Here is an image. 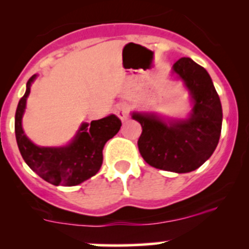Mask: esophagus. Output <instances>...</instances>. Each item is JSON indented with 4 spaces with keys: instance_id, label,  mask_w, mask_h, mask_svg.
<instances>
[{
    "instance_id": "1",
    "label": "esophagus",
    "mask_w": 249,
    "mask_h": 249,
    "mask_svg": "<svg viewBox=\"0 0 249 249\" xmlns=\"http://www.w3.org/2000/svg\"><path fill=\"white\" fill-rule=\"evenodd\" d=\"M115 114L120 118V119L124 122V120L127 119L129 117V106H127L125 102L123 104H119L117 107H115Z\"/></svg>"
}]
</instances>
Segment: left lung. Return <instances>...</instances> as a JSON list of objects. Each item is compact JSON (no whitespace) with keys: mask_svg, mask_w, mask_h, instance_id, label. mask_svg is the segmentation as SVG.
I'll return each instance as SVG.
<instances>
[{"mask_svg":"<svg viewBox=\"0 0 249 249\" xmlns=\"http://www.w3.org/2000/svg\"><path fill=\"white\" fill-rule=\"evenodd\" d=\"M175 80L188 90L192 110L185 118H169L154 112H132L142 126L139 149L150 166L187 173L210 159L219 142L223 110L208 72L190 57H180L172 66Z\"/></svg>","mask_w":249,"mask_h":249,"instance_id":"8db88e82","label":"left lung"}]
</instances>
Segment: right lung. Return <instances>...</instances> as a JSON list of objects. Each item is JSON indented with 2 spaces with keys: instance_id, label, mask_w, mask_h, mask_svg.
<instances>
[{
  "instance_id": "obj_1",
  "label": "right lung",
  "mask_w": 249,
  "mask_h": 249,
  "mask_svg": "<svg viewBox=\"0 0 249 249\" xmlns=\"http://www.w3.org/2000/svg\"><path fill=\"white\" fill-rule=\"evenodd\" d=\"M34 74L26 83V91L16 112V139L20 154L30 169L53 185L73 187L89 179L101 169L102 150L108 140L118 134L122 122L114 114L91 123H82L70 143L61 147H41L32 142L22 129V117Z\"/></svg>"
}]
</instances>
